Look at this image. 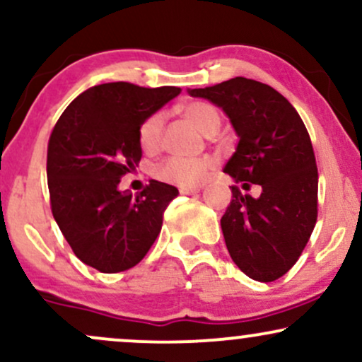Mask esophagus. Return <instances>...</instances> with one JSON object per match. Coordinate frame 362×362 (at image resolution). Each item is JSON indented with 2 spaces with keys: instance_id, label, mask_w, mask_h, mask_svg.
<instances>
[{
  "instance_id": "esophagus-1",
  "label": "esophagus",
  "mask_w": 362,
  "mask_h": 362,
  "mask_svg": "<svg viewBox=\"0 0 362 362\" xmlns=\"http://www.w3.org/2000/svg\"><path fill=\"white\" fill-rule=\"evenodd\" d=\"M180 194L184 195H192V194H197L199 190H201V187H180Z\"/></svg>"
}]
</instances>
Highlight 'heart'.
Segmentation results:
<instances>
[{"label": "heart", "mask_w": 362, "mask_h": 362, "mask_svg": "<svg viewBox=\"0 0 362 362\" xmlns=\"http://www.w3.org/2000/svg\"><path fill=\"white\" fill-rule=\"evenodd\" d=\"M187 122L192 124L204 134H214L223 122V114L209 102L194 100L178 107ZM165 115L161 112L149 115L139 127V144L146 153H156L163 146ZM214 163L209 158L170 156L156 167V177L168 184L180 187H195L206 180L213 172Z\"/></svg>", "instance_id": "heart-1"}]
</instances>
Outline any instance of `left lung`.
Listing matches in <instances>:
<instances>
[{"label":"left lung","instance_id":"obj_1","mask_svg":"<svg viewBox=\"0 0 362 362\" xmlns=\"http://www.w3.org/2000/svg\"><path fill=\"white\" fill-rule=\"evenodd\" d=\"M221 107L238 134L224 173L260 197L231 187L221 218L231 259L252 279L272 282L296 264L318 216V170L308 131L296 109L265 83L236 76L189 90Z\"/></svg>","mask_w":362,"mask_h":362}]
</instances>
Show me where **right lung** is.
Instances as JSON below:
<instances>
[{
	"label": "right lung",
	"instance_id": "obj_1",
	"mask_svg": "<svg viewBox=\"0 0 362 362\" xmlns=\"http://www.w3.org/2000/svg\"><path fill=\"white\" fill-rule=\"evenodd\" d=\"M103 83L78 95L61 114L47 144L52 216L83 264L124 272L144 259L177 187L149 180L143 192H120V178L139 163V127L180 93Z\"/></svg>",
	"mask_w": 362,
	"mask_h": 362
}]
</instances>
